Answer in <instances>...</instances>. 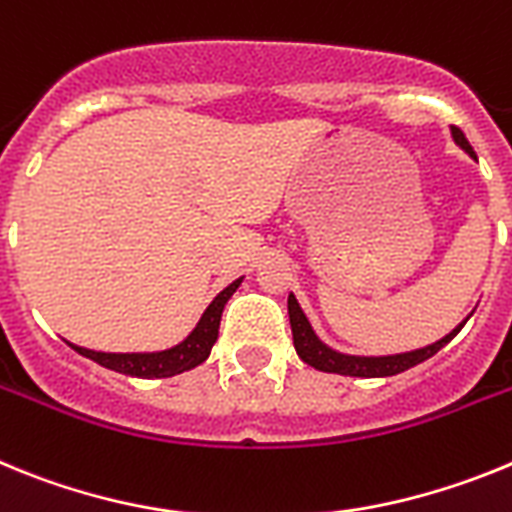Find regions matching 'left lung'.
<instances>
[{
    "instance_id": "left-lung-1",
    "label": "left lung",
    "mask_w": 512,
    "mask_h": 512,
    "mask_svg": "<svg viewBox=\"0 0 512 512\" xmlns=\"http://www.w3.org/2000/svg\"><path fill=\"white\" fill-rule=\"evenodd\" d=\"M451 133H453V141L474 157V149H471V144L466 141L464 133H461V128L451 126ZM288 319H291L293 348H296L301 361L314 366L317 371L342 373V376H361V379L397 376V373L407 371V368L417 366V363L428 361V358H433V355L446 345V342H451L453 337L459 335V330L466 324L464 319V322L451 332V335H446L443 340L433 342V345H428V348H422V350H412V353H402V355H386V358H358V355L335 353V350H330L327 345H322V342L317 340V335H314V330H311L309 319L304 317L299 301L293 299V293L288 296Z\"/></svg>"
}]
</instances>
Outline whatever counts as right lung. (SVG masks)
I'll list each match as a JSON object with an SVG mask.
<instances>
[{
    "instance_id": "add662e5",
    "label": "right lung",
    "mask_w": 512,
    "mask_h": 512,
    "mask_svg": "<svg viewBox=\"0 0 512 512\" xmlns=\"http://www.w3.org/2000/svg\"><path fill=\"white\" fill-rule=\"evenodd\" d=\"M239 283H242V278L231 283V286H226L211 301V306L203 311L198 327L180 345H175L170 350H162V353H95V350L77 348V345H71V348L77 350L79 355H84V358H90V361L110 368V371L126 373V376H139V379H167V376H175V373L190 371V368L201 366L208 355H211L213 342L219 337L221 311H224L226 301L231 299V293L239 288Z\"/></svg>"
}]
</instances>
